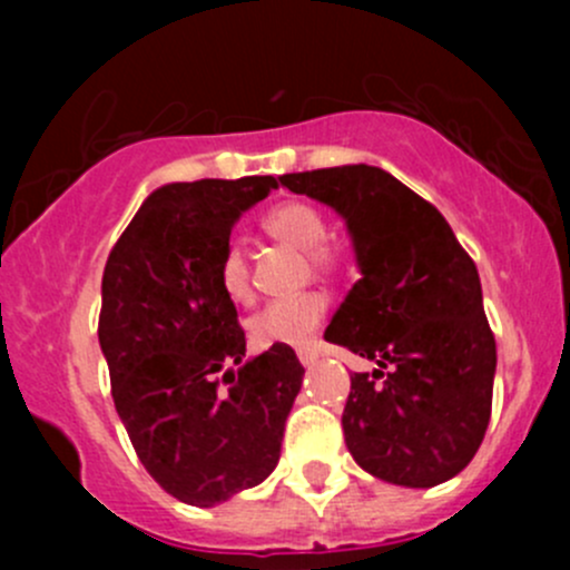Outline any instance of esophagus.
Listing matches in <instances>:
<instances>
[{"label": "esophagus", "instance_id": "1", "mask_svg": "<svg viewBox=\"0 0 570 570\" xmlns=\"http://www.w3.org/2000/svg\"><path fill=\"white\" fill-rule=\"evenodd\" d=\"M297 358H301L303 366H312L314 361L320 358V353L314 347H301V350H297Z\"/></svg>", "mask_w": 570, "mask_h": 570}]
</instances>
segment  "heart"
Returning <instances> with one entry per match:
<instances>
[{"instance_id": "b5f03b06", "label": "heart", "mask_w": 570, "mask_h": 570, "mask_svg": "<svg viewBox=\"0 0 570 570\" xmlns=\"http://www.w3.org/2000/svg\"><path fill=\"white\" fill-rule=\"evenodd\" d=\"M262 228L275 239L306 253L314 269L333 267V250L322 245L327 239V223L314 206L303 200H286L273 206L262 217ZM215 278L223 295L234 303H248L253 297L250 264L243 245L226 243L215 264ZM327 314V297L322 292H303V295L273 301L248 320V333L258 347H275V344H303L317 333Z\"/></svg>"}]
</instances>
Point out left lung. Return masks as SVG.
Here are the masks:
<instances>
[{"instance_id": "1", "label": "left lung", "mask_w": 570, "mask_h": 570, "mask_svg": "<svg viewBox=\"0 0 570 570\" xmlns=\"http://www.w3.org/2000/svg\"><path fill=\"white\" fill-rule=\"evenodd\" d=\"M281 184L344 217L361 269L325 331L377 364L350 377V455L392 485L452 480L480 450L497 372L474 262L444 215L386 170L342 165Z\"/></svg>"}]
</instances>
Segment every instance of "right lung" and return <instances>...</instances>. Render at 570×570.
Wrapping results in <instances>:
<instances>
[{"instance_id": "obj_1", "label": "right lung", "mask_w": 570, "mask_h": 570, "mask_svg": "<svg viewBox=\"0 0 570 570\" xmlns=\"http://www.w3.org/2000/svg\"><path fill=\"white\" fill-rule=\"evenodd\" d=\"M273 176L154 189L109 250L99 344L115 411L148 474L178 502L212 508L273 474L303 383L289 344L245 361L237 308L215 264Z\"/></svg>"}]
</instances>
